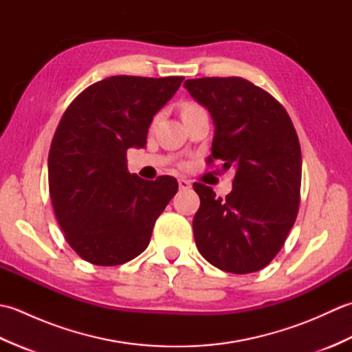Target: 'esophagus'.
Segmentation results:
<instances>
[{
    "label": "esophagus",
    "instance_id": "1",
    "mask_svg": "<svg viewBox=\"0 0 352 352\" xmlns=\"http://www.w3.org/2000/svg\"><path fill=\"white\" fill-rule=\"evenodd\" d=\"M190 182H188V180H184V178H180V180H178V188H180L182 190H186V189H190Z\"/></svg>",
    "mask_w": 352,
    "mask_h": 352
}]
</instances>
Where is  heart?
<instances>
[{
  "instance_id": "obj_1",
  "label": "heart",
  "mask_w": 352,
  "mask_h": 352,
  "mask_svg": "<svg viewBox=\"0 0 352 352\" xmlns=\"http://www.w3.org/2000/svg\"><path fill=\"white\" fill-rule=\"evenodd\" d=\"M199 106H197V104H186V106L183 107V115L184 113H189V111H192V110H195V109H198Z\"/></svg>"
}]
</instances>
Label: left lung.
Listing matches in <instances>:
<instances>
[{"instance_id":"obj_1","label":"left lung","mask_w":352,"mask_h":352,"mask_svg":"<svg viewBox=\"0 0 352 352\" xmlns=\"http://www.w3.org/2000/svg\"><path fill=\"white\" fill-rule=\"evenodd\" d=\"M184 87L210 111L212 155L234 168L226 199L193 184L201 206L193 218L197 248L208 263L231 274L263 269L294 227L301 190V146L286 109L241 77L186 80Z\"/></svg>"}]
</instances>
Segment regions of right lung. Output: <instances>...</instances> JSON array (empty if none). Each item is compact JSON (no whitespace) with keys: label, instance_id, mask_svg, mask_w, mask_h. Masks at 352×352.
Listing matches in <instances>:
<instances>
[{"label":"right lung","instance_id":"1","mask_svg":"<svg viewBox=\"0 0 352 352\" xmlns=\"http://www.w3.org/2000/svg\"><path fill=\"white\" fill-rule=\"evenodd\" d=\"M183 77L115 76L85 89L58 122L48 155L52 208L66 242L92 265L116 266L146 250L175 178L144 180L126 149L144 148L154 115Z\"/></svg>","mask_w":352,"mask_h":352}]
</instances>
